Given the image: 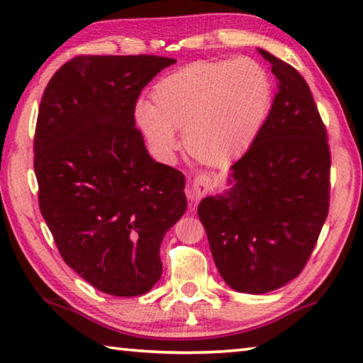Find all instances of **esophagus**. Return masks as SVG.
Returning <instances> with one entry per match:
<instances>
[{
	"label": "esophagus",
	"instance_id": "1",
	"mask_svg": "<svg viewBox=\"0 0 363 363\" xmlns=\"http://www.w3.org/2000/svg\"><path fill=\"white\" fill-rule=\"evenodd\" d=\"M211 186V178L207 177L206 174H199L196 175V178L193 180L191 188L188 189V198L191 199V203H198V201L203 199V196L209 191Z\"/></svg>",
	"mask_w": 363,
	"mask_h": 363
}]
</instances>
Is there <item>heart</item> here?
<instances>
[{"instance_id":"1","label":"heart","mask_w":363,"mask_h":363,"mask_svg":"<svg viewBox=\"0 0 363 363\" xmlns=\"http://www.w3.org/2000/svg\"><path fill=\"white\" fill-rule=\"evenodd\" d=\"M272 86L251 59L196 61L164 75L140 104L135 118L151 147L169 156L183 132L186 151L207 165H222L245 152L269 114Z\"/></svg>"}]
</instances>
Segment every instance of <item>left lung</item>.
<instances>
[{"label": "left lung", "mask_w": 363, "mask_h": 363, "mask_svg": "<svg viewBox=\"0 0 363 363\" xmlns=\"http://www.w3.org/2000/svg\"><path fill=\"white\" fill-rule=\"evenodd\" d=\"M278 90L249 150L233 164V188L198 207L225 283L264 294L304 270L330 209L326 127L298 70L259 50ZM231 182V180H230Z\"/></svg>", "instance_id": "8db88e82"}]
</instances>
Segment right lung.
Wrapping results in <instances>:
<instances>
[{"mask_svg": "<svg viewBox=\"0 0 363 363\" xmlns=\"http://www.w3.org/2000/svg\"><path fill=\"white\" fill-rule=\"evenodd\" d=\"M174 62L75 56L41 96L33 138L41 216L64 262L118 298L156 284L160 242L186 211L185 177L156 162L135 127L141 90Z\"/></svg>", "mask_w": 363, "mask_h": 363, "instance_id": "1", "label": "right lung"}]
</instances>
